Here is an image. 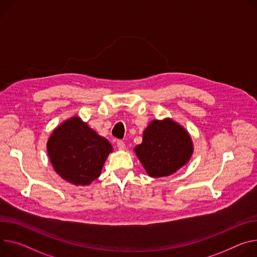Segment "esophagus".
<instances>
[{
    "mask_svg": "<svg viewBox=\"0 0 257 257\" xmlns=\"http://www.w3.org/2000/svg\"><path fill=\"white\" fill-rule=\"evenodd\" d=\"M116 147H118L119 150H125L126 149L125 143L123 141H118V142H116Z\"/></svg>",
    "mask_w": 257,
    "mask_h": 257,
    "instance_id": "1",
    "label": "esophagus"
}]
</instances>
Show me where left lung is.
Masks as SVG:
<instances>
[{"label":"left lung","instance_id":"1","mask_svg":"<svg viewBox=\"0 0 257 257\" xmlns=\"http://www.w3.org/2000/svg\"><path fill=\"white\" fill-rule=\"evenodd\" d=\"M152 177L168 176L188 163L193 154L192 139L180 125L166 119L153 121L135 150Z\"/></svg>","mask_w":257,"mask_h":257}]
</instances>
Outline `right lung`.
Returning <instances> with one entry per match:
<instances>
[{"mask_svg": "<svg viewBox=\"0 0 257 257\" xmlns=\"http://www.w3.org/2000/svg\"><path fill=\"white\" fill-rule=\"evenodd\" d=\"M47 150L54 170L63 179L86 185L100 175L112 148L104 137L75 116L54 130Z\"/></svg>", "mask_w": 257, "mask_h": 257, "instance_id": "1", "label": "right lung"}]
</instances>
